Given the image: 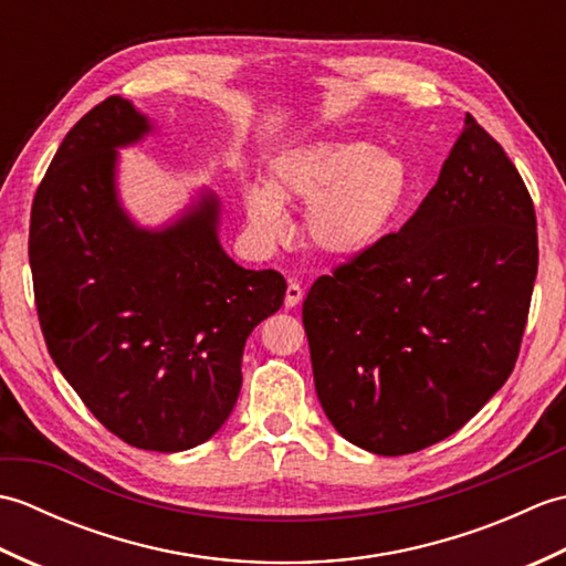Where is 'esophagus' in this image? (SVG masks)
Here are the masks:
<instances>
[{"label": "esophagus", "instance_id": "obj_1", "mask_svg": "<svg viewBox=\"0 0 566 566\" xmlns=\"http://www.w3.org/2000/svg\"><path fill=\"white\" fill-rule=\"evenodd\" d=\"M302 298H304L302 284H298L296 280H290V284H286V294H284V306L294 308V306L302 304Z\"/></svg>", "mask_w": 566, "mask_h": 566}]
</instances>
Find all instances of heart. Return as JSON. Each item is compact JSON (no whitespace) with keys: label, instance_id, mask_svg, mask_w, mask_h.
Returning a JSON list of instances; mask_svg holds the SVG:
<instances>
[{"label":"heart","instance_id":"obj_1","mask_svg":"<svg viewBox=\"0 0 566 566\" xmlns=\"http://www.w3.org/2000/svg\"><path fill=\"white\" fill-rule=\"evenodd\" d=\"M411 195L401 155L355 138H311L274 155L268 185L243 187L250 238L274 248L290 235L284 203H306L304 235L335 260L365 255L387 235Z\"/></svg>","mask_w":566,"mask_h":566}]
</instances>
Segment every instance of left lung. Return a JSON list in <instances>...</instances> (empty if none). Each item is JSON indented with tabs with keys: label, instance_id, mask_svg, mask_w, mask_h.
<instances>
[{
	"label": "left lung",
	"instance_id": "8db88e82",
	"mask_svg": "<svg viewBox=\"0 0 566 566\" xmlns=\"http://www.w3.org/2000/svg\"><path fill=\"white\" fill-rule=\"evenodd\" d=\"M537 274L535 209L467 114L438 185L399 233L304 298L318 401L367 452H418L482 411L515 367Z\"/></svg>",
	"mask_w": 566,
	"mask_h": 566
}]
</instances>
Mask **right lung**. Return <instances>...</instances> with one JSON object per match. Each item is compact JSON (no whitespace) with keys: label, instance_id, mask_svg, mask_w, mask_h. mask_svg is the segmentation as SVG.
<instances>
[{"label":"right lung","instance_id":"1","mask_svg":"<svg viewBox=\"0 0 566 566\" xmlns=\"http://www.w3.org/2000/svg\"><path fill=\"white\" fill-rule=\"evenodd\" d=\"M155 130L124 97L72 126L35 191L29 262L48 353L84 406L134 448L182 452L231 416L248 335L286 282L228 258L211 189L160 226L130 216L118 150Z\"/></svg>","mask_w":566,"mask_h":566}]
</instances>
